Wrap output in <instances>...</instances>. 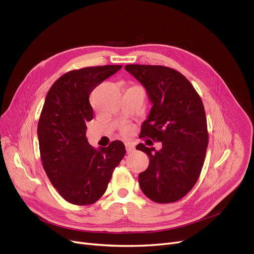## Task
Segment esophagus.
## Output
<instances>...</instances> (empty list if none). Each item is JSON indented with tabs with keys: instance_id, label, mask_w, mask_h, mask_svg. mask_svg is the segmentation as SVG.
Here are the masks:
<instances>
[{
	"instance_id": "34e87169",
	"label": "esophagus",
	"mask_w": 254,
	"mask_h": 254,
	"mask_svg": "<svg viewBox=\"0 0 254 254\" xmlns=\"http://www.w3.org/2000/svg\"><path fill=\"white\" fill-rule=\"evenodd\" d=\"M125 147H126L127 153H131V152H132V151L135 149V147H134V145H133L132 143H126V144H125Z\"/></svg>"
}]
</instances>
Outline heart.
<instances>
[{"mask_svg": "<svg viewBox=\"0 0 254 254\" xmlns=\"http://www.w3.org/2000/svg\"><path fill=\"white\" fill-rule=\"evenodd\" d=\"M128 130V127H124V131H127Z\"/></svg>", "mask_w": 254, "mask_h": 254, "instance_id": "heart-1", "label": "heart"}]
</instances>
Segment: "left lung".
Listing matches in <instances>:
<instances>
[{"mask_svg": "<svg viewBox=\"0 0 254 254\" xmlns=\"http://www.w3.org/2000/svg\"><path fill=\"white\" fill-rule=\"evenodd\" d=\"M152 102L139 137L162 142V149L136 146L149 166L138 174L144 194L155 203L177 202L193 188L202 171L207 146V120L202 99L181 72L160 65L125 66Z\"/></svg>", "mask_w": 254, "mask_h": 254, "instance_id": "1", "label": "left lung"}]
</instances>
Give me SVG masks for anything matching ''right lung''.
<instances>
[{"label":"right lung","mask_w":254,"mask_h":254,"mask_svg":"<svg viewBox=\"0 0 254 254\" xmlns=\"http://www.w3.org/2000/svg\"><path fill=\"white\" fill-rule=\"evenodd\" d=\"M121 68L105 65L68 71L46 95L38 124L41 160L52 185L70 204L99 200L126 153L121 141L97 150L86 137V123L93 118L89 95Z\"/></svg>","instance_id":"1"}]
</instances>
